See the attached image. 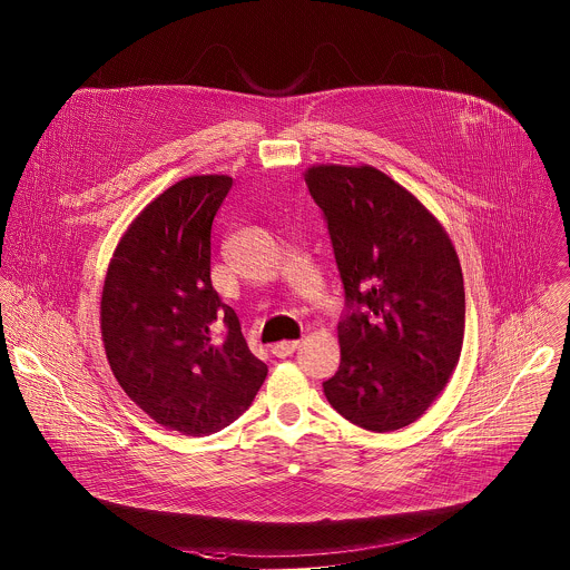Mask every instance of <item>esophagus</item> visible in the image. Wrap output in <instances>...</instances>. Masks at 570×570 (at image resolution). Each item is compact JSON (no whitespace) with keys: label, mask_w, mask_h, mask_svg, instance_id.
Segmentation results:
<instances>
[{"label":"esophagus","mask_w":570,"mask_h":570,"mask_svg":"<svg viewBox=\"0 0 570 570\" xmlns=\"http://www.w3.org/2000/svg\"><path fill=\"white\" fill-rule=\"evenodd\" d=\"M297 347H299V342H279L271 347V352H273L275 356L284 358V356H291Z\"/></svg>","instance_id":"34e87169"}]
</instances>
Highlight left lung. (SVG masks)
Returning a JSON list of instances; mask_svg holds the SVG:
<instances>
[{"label": "left lung", "mask_w": 570, "mask_h": 570, "mask_svg": "<svg viewBox=\"0 0 570 570\" xmlns=\"http://www.w3.org/2000/svg\"><path fill=\"white\" fill-rule=\"evenodd\" d=\"M306 185L324 214L342 277V363L328 403L370 432L425 414L454 372L464 337V286L439 220L374 167L320 165Z\"/></svg>", "instance_id": "8db88e82"}]
</instances>
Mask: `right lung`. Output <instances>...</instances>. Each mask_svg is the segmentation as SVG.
Listing matches in <instances>:
<instances>
[{"label":"right lung","instance_id":"right-lung-1","mask_svg":"<svg viewBox=\"0 0 570 570\" xmlns=\"http://www.w3.org/2000/svg\"><path fill=\"white\" fill-rule=\"evenodd\" d=\"M228 176H191L125 230L101 297L116 381L158 425L187 436L225 430L248 410L266 363L212 284V227Z\"/></svg>","mask_w":570,"mask_h":570}]
</instances>
